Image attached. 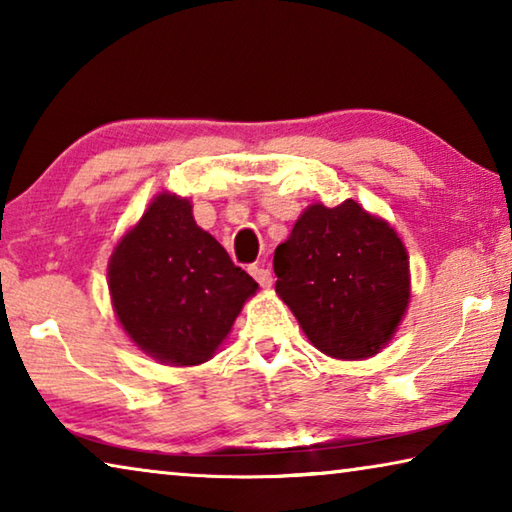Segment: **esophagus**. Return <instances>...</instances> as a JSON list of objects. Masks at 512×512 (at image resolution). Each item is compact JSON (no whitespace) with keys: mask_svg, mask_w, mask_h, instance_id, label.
Returning a JSON list of instances; mask_svg holds the SVG:
<instances>
[{"mask_svg":"<svg viewBox=\"0 0 512 512\" xmlns=\"http://www.w3.org/2000/svg\"><path fill=\"white\" fill-rule=\"evenodd\" d=\"M248 271L259 282V287L266 289V287H271V284H273V275H271V271H268V268L259 266V264H253V266L248 268Z\"/></svg>","mask_w":512,"mask_h":512,"instance_id":"1","label":"esophagus"}]
</instances>
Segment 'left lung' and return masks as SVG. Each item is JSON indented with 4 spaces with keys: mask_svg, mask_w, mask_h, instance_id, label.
<instances>
[{
    "mask_svg": "<svg viewBox=\"0 0 512 512\" xmlns=\"http://www.w3.org/2000/svg\"><path fill=\"white\" fill-rule=\"evenodd\" d=\"M275 291L302 332L334 359H366L391 339L409 305V257L386 221L352 198L311 205L275 248Z\"/></svg>",
    "mask_w": 512,
    "mask_h": 512,
    "instance_id": "1",
    "label": "left lung"
}]
</instances>
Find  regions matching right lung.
Segmentation results:
<instances>
[{"instance_id":"obj_1","label":"right lung","mask_w":512,"mask_h":512,"mask_svg":"<svg viewBox=\"0 0 512 512\" xmlns=\"http://www.w3.org/2000/svg\"><path fill=\"white\" fill-rule=\"evenodd\" d=\"M110 296L135 345L173 366L207 361L257 282L201 230L185 198L160 194L119 241Z\"/></svg>"}]
</instances>
